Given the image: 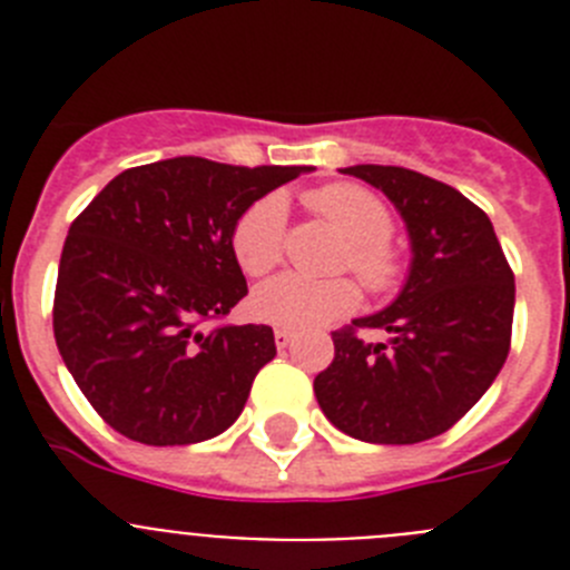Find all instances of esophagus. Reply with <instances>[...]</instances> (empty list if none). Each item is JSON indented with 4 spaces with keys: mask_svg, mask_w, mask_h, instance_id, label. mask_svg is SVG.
Masks as SVG:
<instances>
[{
    "mask_svg": "<svg viewBox=\"0 0 570 570\" xmlns=\"http://www.w3.org/2000/svg\"><path fill=\"white\" fill-rule=\"evenodd\" d=\"M274 342H276V347H288L291 342H294V331H288V328H276L274 331Z\"/></svg>",
    "mask_w": 570,
    "mask_h": 570,
    "instance_id": "obj_1",
    "label": "esophagus"
}]
</instances>
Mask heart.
<instances>
[{
  "label": "heart",
  "instance_id": "b5f03b06",
  "mask_svg": "<svg viewBox=\"0 0 570 570\" xmlns=\"http://www.w3.org/2000/svg\"><path fill=\"white\" fill-rule=\"evenodd\" d=\"M311 210L334 225L347 239L342 265L354 271L374 294H385L400 282L402 265L391 248V210L360 185L334 183L305 194ZM288 205L279 194L262 196L236 223L230 248L248 276H265L285 256ZM360 305V288L351 279H308L282 274L265 282L250 296V311L279 328H316L347 316Z\"/></svg>",
  "mask_w": 570,
  "mask_h": 570
}]
</instances>
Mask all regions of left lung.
Segmentation results:
<instances>
[{
  "instance_id": "obj_1",
  "label": "left lung",
  "mask_w": 570,
  "mask_h": 570,
  "mask_svg": "<svg viewBox=\"0 0 570 570\" xmlns=\"http://www.w3.org/2000/svg\"><path fill=\"white\" fill-rule=\"evenodd\" d=\"M402 216L411 265L387 308L336 331L334 362L314 380L322 414L374 445H414L445 434L505 365L513 274L491 219L445 183L394 165H351ZM356 327H380L365 343Z\"/></svg>"
}]
</instances>
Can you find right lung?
Returning <instances> with one entry per match:
<instances>
[{
  "label": "right lung",
  "mask_w": 570,
  "mask_h": 570,
  "mask_svg": "<svg viewBox=\"0 0 570 570\" xmlns=\"http://www.w3.org/2000/svg\"><path fill=\"white\" fill-rule=\"evenodd\" d=\"M308 170L174 156L114 176L73 219L53 336L114 431L145 445H194L239 420L254 376L276 356L274 331H203V322L248 294L230 248L239 216Z\"/></svg>",
  "instance_id": "obj_1"
}]
</instances>
